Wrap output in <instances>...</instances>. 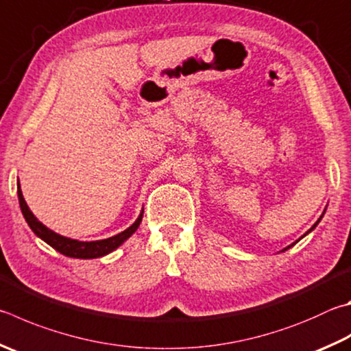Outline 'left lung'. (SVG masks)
<instances>
[{
    "label": "left lung",
    "mask_w": 351,
    "mask_h": 351,
    "mask_svg": "<svg viewBox=\"0 0 351 351\" xmlns=\"http://www.w3.org/2000/svg\"><path fill=\"white\" fill-rule=\"evenodd\" d=\"M324 213H326V212H324ZM321 219H322V216H321V218H319V219H317V222H316V224H315V226H313V227H311V228H310V230H308V232H307V233H310V232H311V230H313V228H315V227H316V226H317V224H319V221H321ZM307 233H305V234H307ZM296 242H298V241H296ZM291 245H295V244H291ZM291 245H289V247H285V248H284V250H287V248H290V247H291ZM284 250H282V252H284Z\"/></svg>",
    "instance_id": "1"
}]
</instances>
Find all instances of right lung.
Wrapping results in <instances>:
<instances>
[{
  "label": "right lung",
  "instance_id": "1",
  "mask_svg": "<svg viewBox=\"0 0 351 351\" xmlns=\"http://www.w3.org/2000/svg\"><path fill=\"white\" fill-rule=\"evenodd\" d=\"M18 199H20V207L21 212L25 218V222H27L29 227L32 228L38 238H41L44 242H47L50 247H53L56 252H60L64 254V256L69 258H78V259H93V258H101L109 254L110 252L117 250V248L123 244L124 241L129 239L133 233L136 232V228L141 224L143 219V213L138 216V219L133 222V224L125 228L124 232H121L118 234H114L112 238L107 239H101V241H90V242H84V241H76V239H70L66 237H61V234L55 233L53 230H50L43 222L38 221L35 218V215L30 212V208L27 204L24 201V196L21 192L20 182H18Z\"/></svg>",
  "mask_w": 351,
  "mask_h": 351
}]
</instances>
